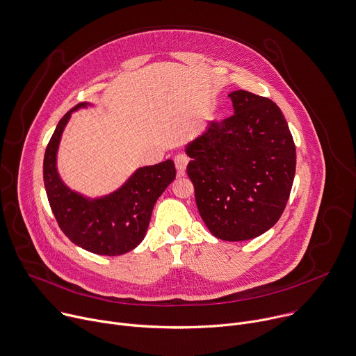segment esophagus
Returning a JSON list of instances; mask_svg holds the SVG:
<instances>
[{"label":"esophagus","instance_id":"esophagus-1","mask_svg":"<svg viewBox=\"0 0 356 356\" xmlns=\"http://www.w3.org/2000/svg\"><path fill=\"white\" fill-rule=\"evenodd\" d=\"M175 167H177V172L179 177H182L185 174V170H186V165L189 163V159L186 154H178L175 159Z\"/></svg>","mask_w":356,"mask_h":356}]
</instances>
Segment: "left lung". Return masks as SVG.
<instances>
[{
    "instance_id": "left-lung-1",
    "label": "left lung",
    "mask_w": 356,
    "mask_h": 356,
    "mask_svg": "<svg viewBox=\"0 0 356 356\" xmlns=\"http://www.w3.org/2000/svg\"><path fill=\"white\" fill-rule=\"evenodd\" d=\"M234 115L210 122L186 145V167L209 232L244 241L268 232L288 203L296 147L279 106L248 91L229 94Z\"/></svg>"
}]
</instances>
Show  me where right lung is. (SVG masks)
Returning <instances> with one entry per match:
<instances>
[{"label": "right lung", "mask_w": 356, "mask_h": 356, "mask_svg": "<svg viewBox=\"0 0 356 356\" xmlns=\"http://www.w3.org/2000/svg\"><path fill=\"white\" fill-rule=\"evenodd\" d=\"M91 105H76L56 126L43 160L44 188L53 215L71 241L98 255H122L143 241L157 199L175 179V165L167 160L140 167L120 188L99 197L70 189L57 171L58 145L71 113Z\"/></svg>", "instance_id": "1"}]
</instances>
